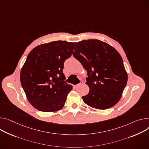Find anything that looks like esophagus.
Returning <instances> with one entry per match:
<instances>
[{"instance_id":"1","label":"esophagus","mask_w":149,"mask_h":149,"mask_svg":"<svg viewBox=\"0 0 149 149\" xmlns=\"http://www.w3.org/2000/svg\"><path fill=\"white\" fill-rule=\"evenodd\" d=\"M84 83H83V81H81L79 82V84H74V85H73V87H74V88H77L78 86H79V85H81V84H83Z\"/></svg>"}]
</instances>
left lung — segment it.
Returning <instances> with one entry per match:
<instances>
[{"mask_svg": "<svg viewBox=\"0 0 149 149\" xmlns=\"http://www.w3.org/2000/svg\"><path fill=\"white\" fill-rule=\"evenodd\" d=\"M73 56L87 72L89 93L84 102L97 109L115 105L123 95L128 75L123 58L111 45L99 40H82L76 43Z\"/></svg>", "mask_w": 149, "mask_h": 149, "instance_id": "1", "label": "left lung"}]
</instances>
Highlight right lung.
<instances>
[{"instance_id":"obj_1","label":"right lung","mask_w":149,"mask_h":149,"mask_svg":"<svg viewBox=\"0 0 149 149\" xmlns=\"http://www.w3.org/2000/svg\"><path fill=\"white\" fill-rule=\"evenodd\" d=\"M75 43L55 41L34 48L20 74L21 86L36 109L53 112L63 107L72 86L65 81L63 63L71 56Z\"/></svg>"}]
</instances>
